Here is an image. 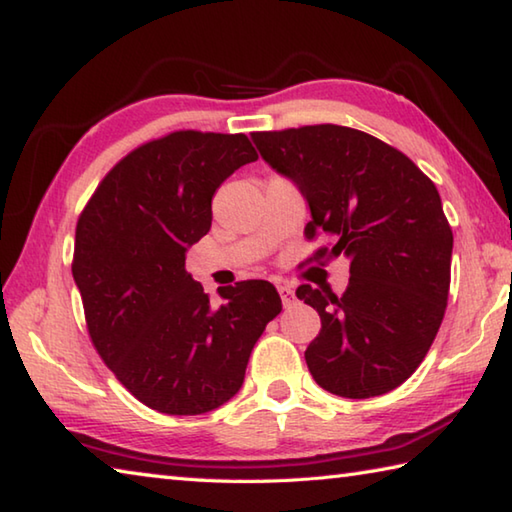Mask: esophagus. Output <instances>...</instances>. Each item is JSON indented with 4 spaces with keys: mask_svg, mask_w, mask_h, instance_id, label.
Here are the masks:
<instances>
[{
    "mask_svg": "<svg viewBox=\"0 0 512 512\" xmlns=\"http://www.w3.org/2000/svg\"><path fill=\"white\" fill-rule=\"evenodd\" d=\"M278 294H281V301H283L285 307H289V305L294 303V289H292V285H287V283L278 285Z\"/></svg>",
    "mask_w": 512,
    "mask_h": 512,
    "instance_id": "esophagus-1",
    "label": "esophagus"
}]
</instances>
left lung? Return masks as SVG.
Here are the masks:
<instances>
[{"label": "left lung", "instance_id": "8db88e82", "mask_svg": "<svg viewBox=\"0 0 512 512\" xmlns=\"http://www.w3.org/2000/svg\"><path fill=\"white\" fill-rule=\"evenodd\" d=\"M252 140L310 202L305 238L334 240L310 260L350 258L343 296L296 289L321 316L305 350L314 381L345 399L394 390L426 359L446 314L452 229L435 182L406 153L339 124L256 131Z\"/></svg>", "mask_w": 512, "mask_h": 512}]
</instances>
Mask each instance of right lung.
<instances>
[{
    "label": "right lung",
    "mask_w": 512,
    "mask_h": 512,
    "mask_svg": "<svg viewBox=\"0 0 512 512\" xmlns=\"http://www.w3.org/2000/svg\"><path fill=\"white\" fill-rule=\"evenodd\" d=\"M254 160L245 133L173 131L127 153L77 218L71 269L91 343L151 410L223 406L283 310L267 281L220 287L214 307L185 269L187 247L211 227L216 189Z\"/></svg>",
    "instance_id": "1"
}]
</instances>
